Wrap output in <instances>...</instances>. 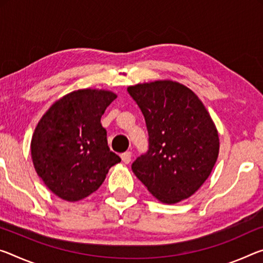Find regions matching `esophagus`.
Wrapping results in <instances>:
<instances>
[{
    "mask_svg": "<svg viewBox=\"0 0 263 263\" xmlns=\"http://www.w3.org/2000/svg\"><path fill=\"white\" fill-rule=\"evenodd\" d=\"M122 160L124 164H128V162L131 161V158H132V153L131 152H124L122 153Z\"/></svg>",
    "mask_w": 263,
    "mask_h": 263,
    "instance_id": "34e87169",
    "label": "esophagus"
}]
</instances>
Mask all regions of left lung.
<instances>
[{
    "label": "left lung",
    "mask_w": 263,
    "mask_h": 263,
    "mask_svg": "<svg viewBox=\"0 0 263 263\" xmlns=\"http://www.w3.org/2000/svg\"><path fill=\"white\" fill-rule=\"evenodd\" d=\"M127 91L143 112L148 132V151L133 162V173L162 203L190 198L218 159L220 141L213 119L198 96L178 82L140 83Z\"/></svg>",
    "instance_id": "obj_1"
}]
</instances>
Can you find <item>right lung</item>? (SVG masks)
Listing matches in <instances>:
<instances>
[{
	"instance_id": "1",
	"label": "right lung",
	"mask_w": 263,
	"mask_h": 263,
	"mask_svg": "<svg viewBox=\"0 0 263 263\" xmlns=\"http://www.w3.org/2000/svg\"><path fill=\"white\" fill-rule=\"evenodd\" d=\"M117 95L82 89L58 99L34 131L31 159L44 185L58 198L74 202L97 191L120 158L107 146L101 118Z\"/></svg>"
}]
</instances>
